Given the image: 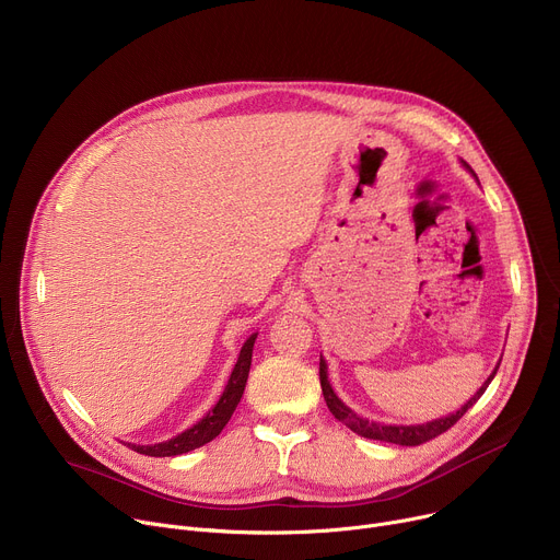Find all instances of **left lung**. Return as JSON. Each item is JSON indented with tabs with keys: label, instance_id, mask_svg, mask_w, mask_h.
Returning <instances> with one entry per match:
<instances>
[{
	"label": "left lung",
	"instance_id": "left-lung-1",
	"mask_svg": "<svg viewBox=\"0 0 560 560\" xmlns=\"http://www.w3.org/2000/svg\"><path fill=\"white\" fill-rule=\"evenodd\" d=\"M463 166L469 168L465 162H463ZM469 173H471V168H469ZM499 365H501V363H499ZM497 370H499V368H497ZM497 370L488 376V381L481 385V389H478L460 410H456V412L450 415V417H443V419H436V421H430V423H421V425H383V423H374V421H368V419L354 415V412L341 401V398L335 394V389H332V385H330V381H328V363H326V359L322 357V361H318V378H322L324 398H326V404H328L332 417L339 419V421L346 423L352 432H357V434H361V436H365V439L385 441V443H396V445H421V443H425V441H430V439H434V436L447 432V430L478 401V398L483 396V392H486L488 385L492 383Z\"/></svg>",
	"mask_w": 560,
	"mask_h": 560
}]
</instances>
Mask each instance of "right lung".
<instances>
[{"mask_svg":"<svg viewBox=\"0 0 560 560\" xmlns=\"http://www.w3.org/2000/svg\"><path fill=\"white\" fill-rule=\"evenodd\" d=\"M255 339L257 335H253L242 352H238V359L234 363V370L228 378V385L221 394V398L217 401V406L190 430L177 434L171 441L164 443H154V445H135V443H126L130 450L145 454V456H177V454H186L195 447H201L206 443H210L214 436H219V432L225 428V423L230 421L232 412L236 410L238 401H242V394L246 389V381H248V372H250V363H253V348H255Z\"/></svg>","mask_w":560,"mask_h":560,"instance_id":"obj_1","label":"right lung"}]
</instances>
